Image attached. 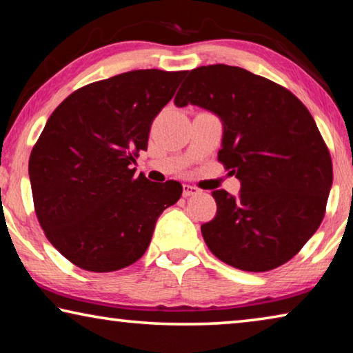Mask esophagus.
<instances>
[{
    "instance_id": "1",
    "label": "esophagus",
    "mask_w": 353,
    "mask_h": 353,
    "mask_svg": "<svg viewBox=\"0 0 353 353\" xmlns=\"http://www.w3.org/2000/svg\"><path fill=\"white\" fill-rule=\"evenodd\" d=\"M201 194V190L193 185H183V198H190V196Z\"/></svg>"
}]
</instances>
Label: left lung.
I'll return each instance as SVG.
<instances>
[{
    "mask_svg": "<svg viewBox=\"0 0 353 353\" xmlns=\"http://www.w3.org/2000/svg\"><path fill=\"white\" fill-rule=\"evenodd\" d=\"M174 104L221 119L218 160L241 183L238 196L212 193L216 216L201 225L208 249L249 272L291 260L318 230L333 182L312 113L279 83L224 63L191 70Z\"/></svg>",
    "mask_w": 353,
    "mask_h": 353,
    "instance_id": "1",
    "label": "left lung"
}]
</instances>
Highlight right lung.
Listing matches in <instances>:
<instances>
[{
	"instance_id": "add662e5",
	"label": "right lung",
	"mask_w": 353,
	"mask_h": 353,
	"mask_svg": "<svg viewBox=\"0 0 353 353\" xmlns=\"http://www.w3.org/2000/svg\"><path fill=\"white\" fill-rule=\"evenodd\" d=\"M185 73L135 70L88 83L48 118L29 157L35 213L52 246L82 270L132 265L181 199V183L135 177L132 165Z\"/></svg>"
}]
</instances>
